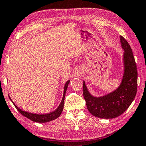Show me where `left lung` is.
Masks as SVG:
<instances>
[{
  "label": "left lung",
  "mask_w": 146,
  "mask_h": 146,
  "mask_svg": "<svg viewBox=\"0 0 146 146\" xmlns=\"http://www.w3.org/2000/svg\"><path fill=\"white\" fill-rule=\"evenodd\" d=\"M120 37L124 50V71L119 87L106 96L96 98L89 93L85 82L83 84V95L88 111L92 115L101 119H113L122 115L136 95L138 72L134 56L128 41L121 35Z\"/></svg>",
  "instance_id": "8db88e82"
}]
</instances>
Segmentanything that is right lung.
I'll use <instances>...</instances> for the list:
<instances>
[{"label":"right lung","mask_w":146,"mask_h":146,"mask_svg":"<svg viewBox=\"0 0 146 146\" xmlns=\"http://www.w3.org/2000/svg\"><path fill=\"white\" fill-rule=\"evenodd\" d=\"M70 83V80L66 82V83L65 84L64 88V94H63V97L61 101L60 104L59 105L58 108L56 110H54V111L51 112V113H47V114H43V115H37V114H33L31 113H28V112H26L24 111H22V109L18 108L16 105L13 103V101H12V99H10V100L12 101V102L13 103L14 106H15L17 110L20 112V113L22 114L23 116L27 117V119H30L33 122H41V123H43V122H47L49 121H51V120H53L54 119H57V118L61 115L62 112L63 111V108H64V98H65V94H66V92L67 90V88H68V86Z\"/></svg>","instance_id":"obj_1"}]
</instances>
